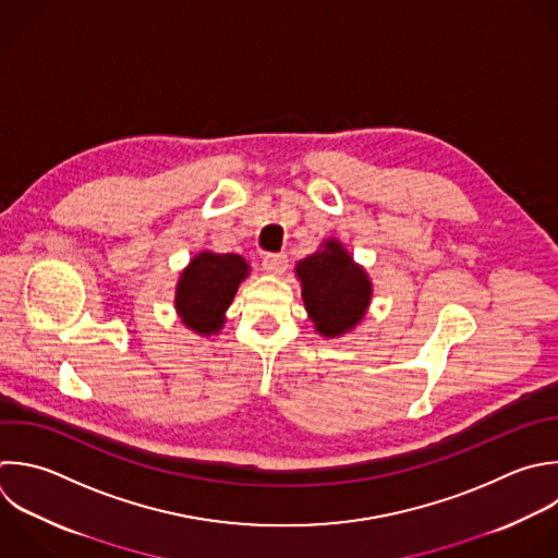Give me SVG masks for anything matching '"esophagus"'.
<instances>
[{"instance_id": "esophagus-1", "label": "esophagus", "mask_w": 558, "mask_h": 558, "mask_svg": "<svg viewBox=\"0 0 558 558\" xmlns=\"http://www.w3.org/2000/svg\"><path fill=\"white\" fill-rule=\"evenodd\" d=\"M286 268H288V257L283 253H270V255L264 257V270L268 275L279 277V275L286 272Z\"/></svg>"}]
</instances>
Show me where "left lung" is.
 <instances>
[{"mask_svg":"<svg viewBox=\"0 0 558 558\" xmlns=\"http://www.w3.org/2000/svg\"><path fill=\"white\" fill-rule=\"evenodd\" d=\"M294 272L316 333L340 338L364 320L373 299V281L340 240H323L318 251L294 266Z\"/></svg>","mask_w":558,"mask_h":558,"instance_id":"obj_1","label":"left lung"}]
</instances>
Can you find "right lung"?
Returning <instances> with one entry per match:
<instances>
[{
	"label": "right lung",
	"mask_w": 558,
	"mask_h": 558,
	"mask_svg": "<svg viewBox=\"0 0 558 558\" xmlns=\"http://www.w3.org/2000/svg\"><path fill=\"white\" fill-rule=\"evenodd\" d=\"M248 275L251 264L238 253H196L177 281L174 310L181 323L203 338L218 336L227 323V310Z\"/></svg>",
	"instance_id": "right-lung-1"
}]
</instances>
